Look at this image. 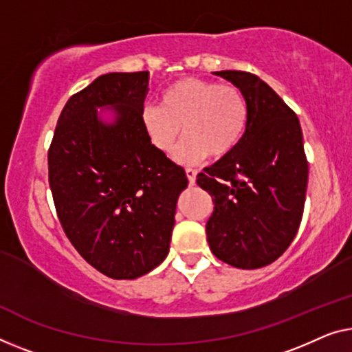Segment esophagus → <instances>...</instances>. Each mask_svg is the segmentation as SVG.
I'll return each instance as SVG.
<instances>
[{"instance_id": "1", "label": "esophagus", "mask_w": 352, "mask_h": 352, "mask_svg": "<svg viewBox=\"0 0 352 352\" xmlns=\"http://www.w3.org/2000/svg\"><path fill=\"white\" fill-rule=\"evenodd\" d=\"M185 172H186V177H188V182H190V185H194V183H196L197 172L194 170V169H191V167H188Z\"/></svg>"}]
</instances>
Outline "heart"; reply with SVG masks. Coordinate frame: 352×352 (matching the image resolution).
Wrapping results in <instances>:
<instances>
[{
	"instance_id": "1",
	"label": "heart",
	"mask_w": 352,
	"mask_h": 352,
	"mask_svg": "<svg viewBox=\"0 0 352 352\" xmlns=\"http://www.w3.org/2000/svg\"><path fill=\"white\" fill-rule=\"evenodd\" d=\"M250 120L245 94L239 87L206 78H180L161 94V106L146 104L142 124L162 153H170L180 139L175 158L194 164L208 155L221 160L237 148Z\"/></svg>"
}]
</instances>
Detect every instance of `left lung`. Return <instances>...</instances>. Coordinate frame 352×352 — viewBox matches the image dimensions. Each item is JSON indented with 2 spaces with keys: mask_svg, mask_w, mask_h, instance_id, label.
<instances>
[{
  "mask_svg": "<svg viewBox=\"0 0 352 352\" xmlns=\"http://www.w3.org/2000/svg\"><path fill=\"white\" fill-rule=\"evenodd\" d=\"M245 94L250 120L232 153L197 175L214 204L206 232L212 253L237 269H259L287 250L300 226L308 183L294 110L258 76L218 71Z\"/></svg>",
  "mask_w": 352,
  "mask_h": 352,
  "instance_id": "1",
  "label": "left lung"
}]
</instances>
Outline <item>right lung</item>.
<instances>
[{
	"label": "right lung",
	"mask_w": 352,
	"mask_h": 352,
	"mask_svg": "<svg viewBox=\"0 0 352 352\" xmlns=\"http://www.w3.org/2000/svg\"><path fill=\"white\" fill-rule=\"evenodd\" d=\"M148 71L110 72L72 94L49 148V185L72 246L113 280H134L169 253L185 169L151 144L142 124ZM110 105L116 122L97 117Z\"/></svg>",
	"instance_id": "obj_1"
}]
</instances>
